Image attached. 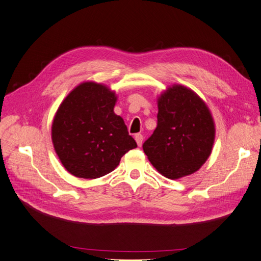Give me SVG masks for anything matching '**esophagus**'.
<instances>
[{"mask_svg":"<svg viewBox=\"0 0 261 261\" xmlns=\"http://www.w3.org/2000/svg\"><path fill=\"white\" fill-rule=\"evenodd\" d=\"M135 139H136V141H137V144L139 145V147H140V145L142 144V141H143V136L140 135V133H138V135H136Z\"/></svg>","mask_w":261,"mask_h":261,"instance_id":"34e87169","label":"esophagus"}]
</instances>
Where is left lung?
I'll return each mask as SVG.
<instances>
[{"label": "left lung", "mask_w": 261, "mask_h": 261, "mask_svg": "<svg viewBox=\"0 0 261 261\" xmlns=\"http://www.w3.org/2000/svg\"><path fill=\"white\" fill-rule=\"evenodd\" d=\"M156 103L158 125L142 145L151 165L172 180L198 171L215 143L216 126L208 106L181 84L168 87Z\"/></svg>", "instance_id": "obj_1"}]
</instances>
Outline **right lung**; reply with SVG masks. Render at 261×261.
I'll list each match as a JSON object with an SVG mask.
<instances>
[{
	"label": "right lung",
	"instance_id": "right-lung-1",
	"mask_svg": "<svg viewBox=\"0 0 261 261\" xmlns=\"http://www.w3.org/2000/svg\"><path fill=\"white\" fill-rule=\"evenodd\" d=\"M118 96L105 84L86 81L65 96L53 118L51 137L60 161L74 177L96 179L116 169L137 143L114 113Z\"/></svg>",
	"mask_w": 261,
	"mask_h": 261
}]
</instances>
